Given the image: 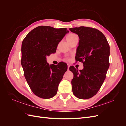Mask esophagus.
Returning a JSON list of instances; mask_svg holds the SVG:
<instances>
[{"label":"esophagus","instance_id":"esophagus-1","mask_svg":"<svg viewBox=\"0 0 126 126\" xmlns=\"http://www.w3.org/2000/svg\"><path fill=\"white\" fill-rule=\"evenodd\" d=\"M69 67H70V64H68V70H69Z\"/></svg>","mask_w":126,"mask_h":126}]
</instances>
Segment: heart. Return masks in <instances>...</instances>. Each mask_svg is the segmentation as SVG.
<instances>
[{
	"label": "heart",
	"instance_id": "heart-1",
	"mask_svg": "<svg viewBox=\"0 0 126 126\" xmlns=\"http://www.w3.org/2000/svg\"><path fill=\"white\" fill-rule=\"evenodd\" d=\"M76 37H77V36L76 35V34L73 33H70L69 34H68V35L67 36L66 39H67V41H68L72 40V39H74V38H75Z\"/></svg>",
	"mask_w": 126,
	"mask_h": 126
}]
</instances>
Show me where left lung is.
I'll use <instances>...</instances> for the list:
<instances>
[{
    "mask_svg": "<svg viewBox=\"0 0 126 126\" xmlns=\"http://www.w3.org/2000/svg\"><path fill=\"white\" fill-rule=\"evenodd\" d=\"M69 30L79 38L75 58L83 64V69L79 71L73 66L69 68L74 74L72 93L79 99H87L98 93L106 78L109 67V45L97 29L81 26Z\"/></svg>",
    "mask_w": 126,
    "mask_h": 126,
    "instance_id": "obj_1",
    "label": "left lung"
}]
</instances>
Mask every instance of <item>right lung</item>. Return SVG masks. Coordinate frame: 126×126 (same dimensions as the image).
<instances>
[{"label":"right lung","instance_id":"1","mask_svg":"<svg viewBox=\"0 0 126 126\" xmlns=\"http://www.w3.org/2000/svg\"><path fill=\"white\" fill-rule=\"evenodd\" d=\"M69 32L66 28L40 26L30 31L22 41L21 64L33 94L43 99L55 96L67 70V64L49 65L46 57L56 52L59 42Z\"/></svg>","mask_w":126,"mask_h":126}]
</instances>
